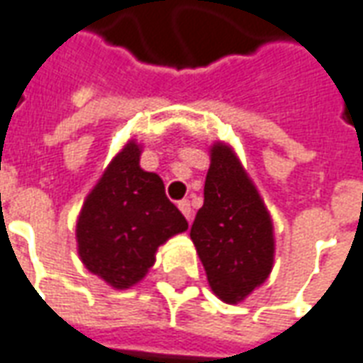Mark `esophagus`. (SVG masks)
Masks as SVG:
<instances>
[{"mask_svg":"<svg viewBox=\"0 0 363 363\" xmlns=\"http://www.w3.org/2000/svg\"><path fill=\"white\" fill-rule=\"evenodd\" d=\"M179 210H181L182 216H184L186 220H192V208H190L189 200H181V202H179Z\"/></svg>","mask_w":363,"mask_h":363,"instance_id":"1","label":"esophagus"}]
</instances>
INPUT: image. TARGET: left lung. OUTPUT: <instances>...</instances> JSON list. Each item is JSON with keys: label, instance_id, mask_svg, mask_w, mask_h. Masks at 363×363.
I'll list each match as a JSON object with an SVG mask.
<instances>
[{"label": "left lung", "instance_id": "8db88e82", "mask_svg": "<svg viewBox=\"0 0 363 363\" xmlns=\"http://www.w3.org/2000/svg\"><path fill=\"white\" fill-rule=\"evenodd\" d=\"M208 284L225 303H239L264 284L274 264L270 213L237 159L223 142L210 150L204 206L190 228Z\"/></svg>", "mask_w": 363, "mask_h": 363}]
</instances>
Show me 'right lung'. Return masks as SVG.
<instances>
[{
  "mask_svg": "<svg viewBox=\"0 0 363 363\" xmlns=\"http://www.w3.org/2000/svg\"><path fill=\"white\" fill-rule=\"evenodd\" d=\"M140 145L128 142L91 190L75 225L85 268L116 289L147 274L157 247L189 229L167 198L161 177L140 167Z\"/></svg>",
  "mask_w": 363,
  "mask_h": 363,
  "instance_id": "obj_1",
  "label": "right lung"
}]
</instances>
